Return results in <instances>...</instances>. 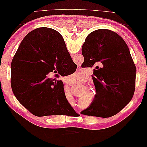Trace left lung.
<instances>
[{"instance_id": "1", "label": "left lung", "mask_w": 147, "mask_h": 147, "mask_svg": "<svg viewBox=\"0 0 147 147\" xmlns=\"http://www.w3.org/2000/svg\"><path fill=\"white\" fill-rule=\"evenodd\" d=\"M84 61L93 69L96 95L91 105L81 112L88 116L107 118L118 113L133 97L136 67L126 42L107 29L91 32L82 49Z\"/></svg>"}]
</instances>
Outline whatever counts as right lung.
<instances>
[{
    "label": "right lung",
    "instance_id": "obj_1",
    "mask_svg": "<svg viewBox=\"0 0 147 147\" xmlns=\"http://www.w3.org/2000/svg\"><path fill=\"white\" fill-rule=\"evenodd\" d=\"M76 68L60 34L38 28L24 38L12 59V92L36 116L78 115L67 101L63 82L46 76L64 75Z\"/></svg>",
    "mask_w": 147,
    "mask_h": 147
}]
</instances>
